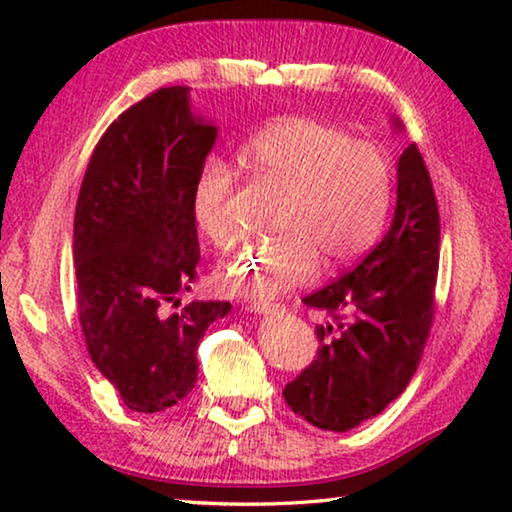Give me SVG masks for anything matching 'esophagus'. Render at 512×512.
Returning <instances> with one entry per match:
<instances>
[{
    "label": "esophagus",
    "instance_id": "esophagus-1",
    "mask_svg": "<svg viewBox=\"0 0 512 512\" xmlns=\"http://www.w3.org/2000/svg\"><path fill=\"white\" fill-rule=\"evenodd\" d=\"M249 312L263 314V317H268V314H279V312H284V310L279 305H275V303H251L249 305Z\"/></svg>",
    "mask_w": 512,
    "mask_h": 512
}]
</instances>
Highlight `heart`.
I'll list each match as a JSON object with an SVG mask.
<instances>
[{"mask_svg":"<svg viewBox=\"0 0 512 512\" xmlns=\"http://www.w3.org/2000/svg\"><path fill=\"white\" fill-rule=\"evenodd\" d=\"M242 163L261 181L284 188L275 240L244 247L219 270L223 291L268 300L317 275L319 261L338 268L361 256L387 219L394 172L380 146L317 118L293 116L268 125L244 144ZM233 172L207 160L195 174V228L216 247L233 226L228 200Z\"/></svg>","mask_w":512,"mask_h":512,"instance_id":"1","label":"heart"}]
</instances>
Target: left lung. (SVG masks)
Returning a JSON list of instances; mask_svg holds the SVG:
<instances>
[{
  "label": "left lung",
  "mask_w": 512,
  "mask_h": 512,
  "mask_svg": "<svg viewBox=\"0 0 512 512\" xmlns=\"http://www.w3.org/2000/svg\"><path fill=\"white\" fill-rule=\"evenodd\" d=\"M394 132L403 123L391 116ZM396 209L382 242L352 272L303 298L333 314L317 326L319 354L286 384L289 408L324 431H349L403 394L433 321L440 219L415 144L396 165Z\"/></svg>",
  "instance_id": "1"
}]
</instances>
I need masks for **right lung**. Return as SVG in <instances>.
<instances>
[{"instance_id": "right-lung-1", "label": "right lung", "mask_w": 512, "mask_h": 512, "mask_svg": "<svg viewBox=\"0 0 512 512\" xmlns=\"http://www.w3.org/2000/svg\"><path fill=\"white\" fill-rule=\"evenodd\" d=\"M219 128L186 86L123 111L97 142L74 214L76 305L88 354L125 408L163 412L198 382V345L230 303L193 300L200 263L191 214L195 174Z\"/></svg>"}]
</instances>
